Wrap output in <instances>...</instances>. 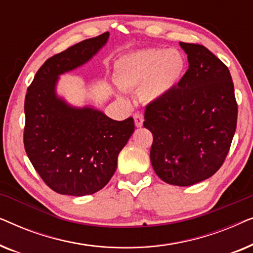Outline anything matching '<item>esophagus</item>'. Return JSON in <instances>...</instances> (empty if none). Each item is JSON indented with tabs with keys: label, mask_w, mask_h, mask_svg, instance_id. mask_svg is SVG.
I'll use <instances>...</instances> for the list:
<instances>
[{
	"label": "esophagus",
	"mask_w": 253,
	"mask_h": 253,
	"mask_svg": "<svg viewBox=\"0 0 253 253\" xmlns=\"http://www.w3.org/2000/svg\"><path fill=\"white\" fill-rule=\"evenodd\" d=\"M133 119H134V124H136L137 127L143 126V122H144V116H143V114L136 113V114H134V115H133Z\"/></svg>",
	"instance_id": "1"
}]
</instances>
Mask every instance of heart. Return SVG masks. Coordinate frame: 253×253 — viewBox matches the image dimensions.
<instances>
[{
    "label": "heart",
    "instance_id": "1",
    "mask_svg": "<svg viewBox=\"0 0 253 253\" xmlns=\"http://www.w3.org/2000/svg\"><path fill=\"white\" fill-rule=\"evenodd\" d=\"M184 68L185 60L178 50H141L120 61L116 82L123 89L141 87L140 98L154 102L174 88Z\"/></svg>",
    "mask_w": 253,
    "mask_h": 253
}]
</instances>
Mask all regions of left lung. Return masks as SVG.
Listing matches in <instances>:
<instances>
[{"label": "left lung", "mask_w": 253, "mask_h": 253, "mask_svg": "<svg viewBox=\"0 0 253 253\" xmlns=\"http://www.w3.org/2000/svg\"><path fill=\"white\" fill-rule=\"evenodd\" d=\"M189 69L177 87L145 110L153 134L151 164L162 181L189 186L219 170L236 130L237 103L228 68L202 44L179 42Z\"/></svg>", "instance_id": "8db88e82"}]
</instances>
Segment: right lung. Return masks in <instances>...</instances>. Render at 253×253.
<instances>
[{"label":"right lung","instance_id":"obj_1","mask_svg":"<svg viewBox=\"0 0 253 253\" xmlns=\"http://www.w3.org/2000/svg\"><path fill=\"white\" fill-rule=\"evenodd\" d=\"M108 38L106 32L48 58L27 88L26 154L43 182L61 195L81 197L101 190L134 131L132 117L114 121L94 107L69 105L56 93L58 77L88 62Z\"/></svg>","mask_w":253,"mask_h":253}]
</instances>
